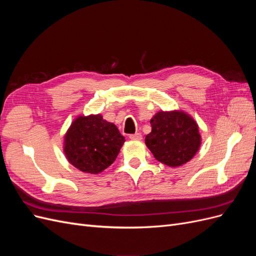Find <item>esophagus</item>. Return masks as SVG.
<instances>
[{
  "label": "esophagus",
  "instance_id": "1",
  "mask_svg": "<svg viewBox=\"0 0 256 256\" xmlns=\"http://www.w3.org/2000/svg\"><path fill=\"white\" fill-rule=\"evenodd\" d=\"M129 138H131V140H136V141H141L142 138H143V136H142V134L140 132H136L134 134H131V136H129Z\"/></svg>",
  "mask_w": 256,
  "mask_h": 256
}]
</instances>
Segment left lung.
Here are the masks:
<instances>
[{"label":"left lung","mask_w":256,"mask_h":256,"mask_svg":"<svg viewBox=\"0 0 256 256\" xmlns=\"http://www.w3.org/2000/svg\"><path fill=\"white\" fill-rule=\"evenodd\" d=\"M152 132L145 144L154 159L168 166L187 164L200 150L202 136L198 122L182 110L159 111L150 120Z\"/></svg>","instance_id":"8db88e82"}]
</instances>
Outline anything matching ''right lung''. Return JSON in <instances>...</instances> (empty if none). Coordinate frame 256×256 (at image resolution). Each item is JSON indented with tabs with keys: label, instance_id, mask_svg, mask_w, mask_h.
Here are the masks:
<instances>
[{
	"label": "right lung",
	"instance_id": "obj_1",
	"mask_svg": "<svg viewBox=\"0 0 256 256\" xmlns=\"http://www.w3.org/2000/svg\"><path fill=\"white\" fill-rule=\"evenodd\" d=\"M125 141L118 127L102 114L79 115L64 134L63 150L79 171L96 175L113 164Z\"/></svg>",
	"mask_w": 256,
	"mask_h": 256
}]
</instances>
